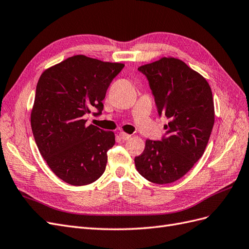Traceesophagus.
Instances as JSON below:
<instances>
[{
    "label": "esophagus",
    "mask_w": 249,
    "mask_h": 249,
    "mask_svg": "<svg viewBox=\"0 0 249 249\" xmlns=\"http://www.w3.org/2000/svg\"><path fill=\"white\" fill-rule=\"evenodd\" d=\"M119 137L124 141V140H129L132 136H131V135H129V134L124 133V132H120V133H119Z\"/></svg>",
    "instance_id": "esophagus-1"
}]
</instances>
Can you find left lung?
<instances>
[{
	"label": "left lung",
	"mask_w": 249,
	"mask_h": 249,
	"mask_svg": "<svg viewBox=\"0 0 249 249\" xmlns=\"http://www.w3.org/2000/svg\"><path fill=\"white\" fill-rule=\"evenodd\" d=\"M138 71L146 76L158 113L168 124L161 141H145L135 166L149 182L169 184L184 177L205 153L215 120L212 90L200 73L178 58L163 57Z\"/></svg>",
	"instance_id": "left-lung-1"
}]
</instances>
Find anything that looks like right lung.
<instances>
[{
  "instance_id": "right-lung-1",
  "label": "right lung",
  "mask_w": 249,
  "mask_h": 249,
  "mask_svg": "<svg viewBox=\"0 0 249 249\" xmlns=\"http://www.w3.org/2000/svg\"><path fill=\"white\" fill-rule=\"evenodd\" d=\"M124 66L76 55L41 73L31 111L32 132L49 167L67 184H91L106 169L115 135L86 125L84 115L91 108L101 114L110 83Z\"/></svg>"
}]
</instances>
